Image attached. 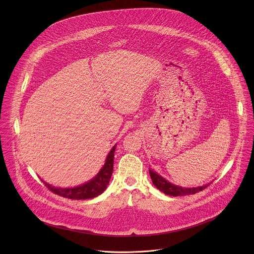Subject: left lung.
Here are the masks:
<instances>
[{
  "label": "left lung",
  "instance_id": "1",
  "mask_svg": "<svg viewBox=\"0 0 254 254\" xmlns=\"http://www.w3.org/2000/svg\"><path fill=\"white\" fill-rule=\"evenodd\" d=\"M149 175H150V178H151V181L153 183V185L160 191L164 192L165 194L171 195V196H180V195L193 194V193H196V192L204 190L206 187H208L211 184V182H210L208 184H205L203 186L196 187V188H183V187L174 185V184L165 180L157 172H155V171H153L151 169H149Z\"/></svg>",
  "mask_w": 254,
  "mask_h": 254
}]
</instances>
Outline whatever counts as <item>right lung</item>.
I'll return each mask as SVG.
<instances>
[{
    "mask_svg": "<svg viewBox=\"0 0 254 254\" xmlns=\"http://www.w3.org/2000/svg\"><path fill=\"white\" fill-rule=\"evenodd\" d=\"M115 148H116V145H113L112 148L110 149L107 156L106 162L104 166L101 168V170L99 171V173L90 181L86 182L80 186H76L73 188H58L43 181L42 179L41 180L53 192L66 198L89 199V198L96 197L102 194L108 188V185L109 184L112 171H113V158H114Z\"/></svg>",
    "mask_w": 254,
    "mask_h": 254,
    "instance_id": "add662e5",
    "label": "right lung"
}]
</instances>
